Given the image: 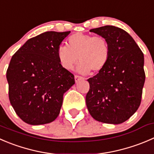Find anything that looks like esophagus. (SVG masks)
I'll list each match as a JSON object with an SVG mask.
<instances>
[{
	"instance_id": "esophagus-1",
	"label": "esophagus",
	"mask_w": 154,
	"mask_h": 154,
	"mask_svg": "<svg viewBox=\"0 0 154 154\" xmlns=\"http://www.w3.org/2000/svg\"><path fill=\"white\" fill-rule=\"evenodd\" d=\"M74 79H75V82H77L79 80H80V79H83V77H82L81 76L75 75L74 76Z\"/></svg>"
}]
</instances>
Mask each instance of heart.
Wrapping results in <instances>:
<instances>
[{"instance_id":"heart-1","label":"heart","mask_w":154,"mask_h":154,"mask_svg":"<svg viewBox=\"0 0 154 154\" xmlns=\"http://www.w3.org/2000/svg\"><path fill=\"white\" fill-rule=\"evenodd\" d=\"M67 45H59L57 49L59 62L67 70H72L79 59V72L98 73L105 68L110 59V45L103 36L77 33L68 37Z\"/></svg>"}]
</instances>
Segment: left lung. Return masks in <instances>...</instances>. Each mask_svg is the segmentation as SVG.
<instances>
[{
    "mask_svg": "<svg viewBox=\"0 0 154 154\" xmlns=\"http://www.w3.org/2000/svg\"><path fill=\"white\" fill-rule=\"evenodd\" d=\"M90 31L107 39L110 56L105 68L87 80L86 106L97 121L120 124L130 118L141 104L145 81L144 54L122 28L105 25Z\"/></svg>",
    "mask_w": 154,
    "mask_h": 154,
    "instance_id": "1",
    "label": "left lung"
}]
</instances>
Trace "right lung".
Here are the masks:
<instances>
[{"label":"right lung","instance_id":"obj_1","mask_svg":"<svg viewBox=\"0 0 154 154\" xmlns=\"http://www.w3.org/2000/svg\"><path fill=\"white\" fill-rule=\"evenodd\" d=\"M71 31H46L30 38L12 56L7 70L9 99L25 123L41 125L54 121L63 95L75 83L64 68L57 49Z\"/></svg>","mask_w":154,"mask_h":154}]
</instances>
